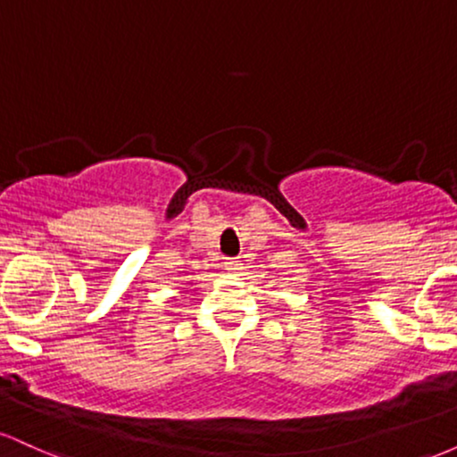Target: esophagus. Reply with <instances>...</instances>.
<instances>
[{"label":"esophagus","mask_w":457,"mask_h":457,"mask_svg":"<svg viewBox=\"0 0 457 457\" xmlns=\"http://www.w3.org/2000/svg\"><path fill=\"white\" fill-rule=\"evenodd\" d=\"M238 266H240V260L238 258H229L228 262H225V269H228L229 272L238 270Z\"/></svg>","instance_id":"34e87169"}]
</instances>
